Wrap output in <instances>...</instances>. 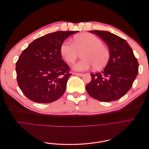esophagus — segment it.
<instances>
[{
	"label": "esophagus",
	"mask_w": 149,
	"mask_h": 149,
	"mask_svg": "<svg viewBox=\"0 0 149 149\" xmlns=\"http://www.w3.org/2000/svg\"><path fill=\"white\" fill-rule=\"evenodd\" d=\"M73 74L76 75V76H83L84 75V74L83 73H73Z\"/></svg>",
	"instance_id": "esophagus-1"
}]
</instances>
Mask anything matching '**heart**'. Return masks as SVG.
Instances as JSON below:
<instances>
[{
  "mask_svg": "<svg viewBox=\"0 0 149 149\" xmlns=\"http://www.w3.org/2000/svg\"><path fill=\"white\" fill-rule=\"evenodd\" d=\"M83 49V59L73 65L74 71H85L94 66L96 68H100L104 66L109 60L108 49L102 44L100 39L92 34L76 36L73 39V43L70 40H65L61 45L60 52L64 60L68 63H71L77 57L79 52Z\"/></svg>",
  "mask_w": 149,
  "mask_h": 149,
  "instance_id": "heart-1",
  "label": "heart"
}]
</instances>
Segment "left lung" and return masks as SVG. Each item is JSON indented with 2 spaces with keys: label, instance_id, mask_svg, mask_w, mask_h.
Returning <instances> with one entry per match:
<instances>
[{
  "label": "left lung",
  "instance_id": "obj_1",
  "mask_svg": "<svg viewBox=\"0 0 149 149\" xmlns=\"http://www.w3.org/2000/svg\"><path fill=\"white\" fill-rule=\"evenodd\" d=\"M100 37L109 48V60L101 72L91 73L86 89L90 96L102 102L118 100L132 87L139 63L125 40L107 31H89Z\"/></svg>",
  "mask_w": 149,
  "mask_h": 149
}]
</instances>
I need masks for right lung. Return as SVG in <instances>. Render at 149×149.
I'll list each match as a JSON object with an SVG mask.
<instances>
[{
	"mask_svg": "<svg viewBox=\"0 0 149 149\" xmlns=\"http://www.w3.org/2000/svg\"><path fill=\"white\" fill-rule=\"evenodd\" d=\"M78 31H58L31 42L22 52L16 63L19 88L29 100L51 103L64 94L70 67L62 59V43Z\"/></svg>",
	"mask_w": 149,
	"mask_h": 149,
	"instance_id": "1",
	"label": "right lung"
}]
</instances>
